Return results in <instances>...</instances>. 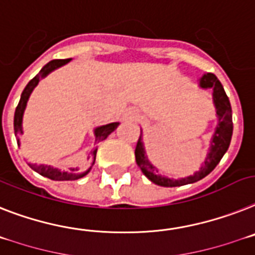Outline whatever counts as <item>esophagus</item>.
I'll use <instances>...</instances> for the list:
<instances>
[{"mask_svg": "<svg viewBox=\"0 0 255 255\" xmlns=\"http://www.w3.org/2000/svg\"><path fill=\"white\" fill-rule=\"evenodd\" d=\"M136 117H137V115L134 114L133 111H128V113H127V118H128V119H134V118H136Z\"/></svg>", "mask_w": 255, "mask_h": 255, "instance_id": "obj_1", "label": "esophagus"}]
</instances>
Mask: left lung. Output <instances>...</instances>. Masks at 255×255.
I'll use <instances>...</instances> for the list:
<instances>
[{"label": "left lung", "instance_id": "1", "mask_svg": "<svg viewBox=\"0 0 255 255\" xmlns=\"http://www.w3.org/2000/svg\"><path fill=\"white\" fill-rule=\"evenodd\" d=\"M200 85L202 88H211L214 91V104L217 108V115L219 118L218 122L217 131L213 136V141H211L210 153L207 155L205 164L201 167L198 172L193 175V176L184 177V179H179V180H174V179H167L163 177L158 172V170L154 167L153 164L147 160L146 155H145L144 146L141 142V134L140 138L137 141L136 149H134V157H136V163L141 171L144 172L145 176L151 181V183L160 185V187L172 188V187H181V185H187V184L196 183V181L204 179L205 176L210 174L214 168L217 167L220 159L223 158L226 151L228 150V146L231 144V138H232V131H233V123H232V109H231L230 100L228 96L224 92V88L222 85L218 78L214 74L209 72V74L204 75V78L201 79Z\"/></svg>", "mask_w": 255, "mask_h": 255}]
</instances>
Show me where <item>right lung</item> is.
Returning <instances> with one entry per match:
<instances>
[{
  "mask_svg": "<svg viewBox=\"0 0 255 255\" xmlns=\"http://www.w3.org/2000/svg\"><path fill=\"white\" fill-rule=\"evenodd\" d=\"M67 62H70V58L68 59H53V61H50L49 63H46V65L41 68V71L38 72L35 78L32 79L28 84H27V87L24 88V91H23V93H22V97H20V101H19L18 106H16V109H15L14 131H15V136H16V137L23 133V131H22L23 111H24L25 105H27L28 97H29V95H31V92L33 91V88L37 85V83L40 81V79L44 78V76H46L49 72H51L53 70H55V68H58V67H61V66L66 65ZM118 124L119 123H110V124H106V126H102V127L96 128V131H95L96 141H98V142H100V141L105 140V138L108 137L109 134H110L111 132L114 131L115 128L118 127ZM96 154H97V149H95V150L89 154V158H91L92 162H93L92 164H95ZM29 167H31L33 171H36L37 174L42 175V176L48 177V179H51V180H58V181L78 180V179H80V177L85 176V175L89 172V170H91V168H89V170L85 171V172H83V174H79L78 168H76V170H75V168H71V170L68 171V172H61V171L57 170V168H53V167H50V166H45V164H40V166H36V164H29Z\"/></svg>",
  "mask_w": 255,
  "mask_h": 255,
  "instance_id": "obj_1",
  "label": "right lung"
}]
</instances>
